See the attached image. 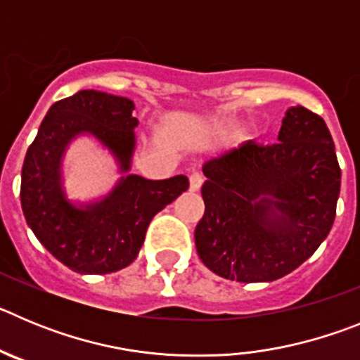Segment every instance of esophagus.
<instances>
[{
  "mask_svg": "<svg viewBox=\"0 0 360 360\" xmlns=\"http://www.w3.org/2000/svg\"><path fill=\"white\" fill-rule=\"evenodd\" d=\"M203 186V176L200 173H193L189 176V189L191 191H200Z\"/></svg>",
  "mask_w": 360,
  "mask_h": 360,
  "instance_id": "1",
  "label": "esophagus"
}]
</instances>
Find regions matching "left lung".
Returning <instances> with one entry per match:
<instances>
[{"label":"left lung","instance_id":"8db88e82","mask_svg":"<svg viewBox=\"0 0 360 360\" xmlns=\"http://www.w3.org/2000/svg\"><path fill=\"white\" fill-rule=\"evenodd\" d=\"M278 141H249L203 164L196 250L203 265L231 281L290 274L335 219L341 167L326 122L307 108H290Z\"/></svg>","mask_w":360,"mask_h":360}]
</instances>
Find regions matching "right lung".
I'll return each instance as SVG.
<instances>
[{"label":"right lung","instance_id":"right-lung-1","mask_svg":"<svg viewBox=\"0 0 360 360\" xmlns=\"http://www.w3.org/2000/svg\"><path fill=\"white\" fill-rule=\"evenodd\" d=\"M133 101L81 90L52 104L21 169V207L28 227L56 259L79 274H110L139 256L149 221L189 187L184 174L148 180L120 176L108 196L84 205L66 200L61 162L77 135L95 136L128 173L135 151Z\"/></svg>","mask_w":360,"mask_h":360}]
</instances>
